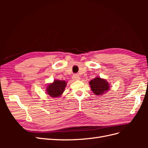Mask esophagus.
Returning a JSON list of instances; mask_svg holds the SVG:
<instances>
[{
    "label": "esophagus",
    "mask_w": 148,
    "mask_h": 148,
    "mask_svg": "<svg viewBox=\"0 0 148 148\" xmlns=\"http://www.w3.org/2000/svg\"><path fill=\"white\" fill-rule=\"evenodd\" d=\"M72 78L74 80H78V79H80V77H79V76L78 75V74H74L73 75Z\"/></svg>",
    "instance_id": "34e87169"
}]
</instances>
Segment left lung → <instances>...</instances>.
<instances>
[{"label": "left lung", "instance_id": "8db88e82", "mask_svg": "<svg viewBox=\"0 0 148 148\" xmlns=\"http://www.w3.org/2000/svg\"><path fill=\"white\" fill-rule=\"evenodd\" d=\"M92 91L96 95H103L109 89V84L105 79L99 77L94 78L91 82H89Z\"/></svg>", "mask_w": 148, "mask_h": 148}]
</instances>
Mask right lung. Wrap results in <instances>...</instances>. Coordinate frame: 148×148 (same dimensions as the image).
<instances>
[{
    "label": "right lung",
    "instance_id": "1",
    "mask_svg": "<svg viewBox=\"0 0 148 148\" xmlns=\"http://www.w3.org/2000/svg\"><path fill=\"white\" fill-rule=\"evenodd\" d=\"M66 84L65 81L54 80L53 83L49 84L47 88V92L51 97H59L64 91Z\"/></svg>",
    "mask_w": 148,
    "mask_h": 148
}]
</instances>
